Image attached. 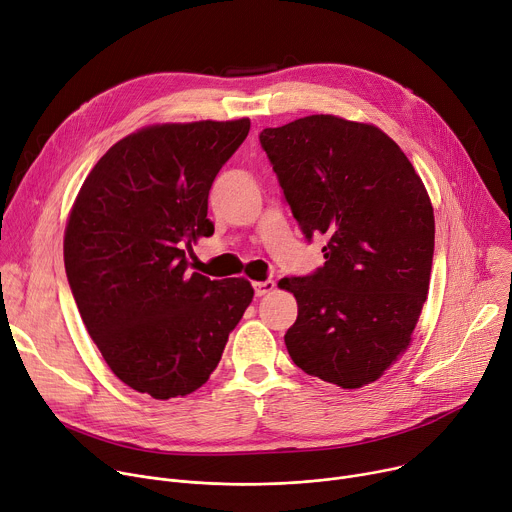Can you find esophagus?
Wrapping results in <instances>:
<instances>
[{
  "mask_svg": "<svg viewBox=\"0 0 512 512\" xmlns=\"http://www.w3.org/2000/svg\"><path fill=\"white\" fill-rule=\"evenodd\" d=\"M274 289V281H256L254 283V293L256 297H262Z\"/></svg>",
  "mask_w": 512,
  "mask_h": 512,
  "instance_id": "34e87169",
  "label": "esophagus"
}]
</instances>
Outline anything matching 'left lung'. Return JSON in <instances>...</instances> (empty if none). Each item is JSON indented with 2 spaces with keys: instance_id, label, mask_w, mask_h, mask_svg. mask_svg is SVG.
<instances>
[{
  "instance_id": "left-lung-1",
  "label": "left lung",
  "mask_w": 512,
  "mask_h": 512,
  "mask_svg": "<svg viewBox=\"0 0 512 512\" xmlns=\"http://www.w3.org/2000/svg\"><path fill=\"white\" fill-rule=\"evenodd\" d=\"M260 145L305 240L328 238L324 266L279 283L297 299L289 355L322 381L367 385L406 350L426 301L435 254L426 188L381 129L332 114L264 129Z\"/></svg>"
}]
</instances>
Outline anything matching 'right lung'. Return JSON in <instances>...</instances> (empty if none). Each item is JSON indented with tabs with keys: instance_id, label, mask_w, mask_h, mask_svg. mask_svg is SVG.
Returning a JSON list of instances; mask_svg holds the SVG:
<instances>
[{
	"instance_id": "right-lung-1",
	"label": "right lung",
	"mask_w": 512,
	"mask_h": 512,
	"mask_svg": "<svg viewBox=\"0 0 512 512\" xmlns=\"http://www.w3.org/2000/svg\"><path fill=\"white\" fill-rule=\"evenodd\" d=\"M250 119L155 125L114 143L88 174L65 229L80 316L123 383L155 400L199 389L221 361L254 289L188 270L215 227L209 190Z\"/></svg>"
}]
</instances>
